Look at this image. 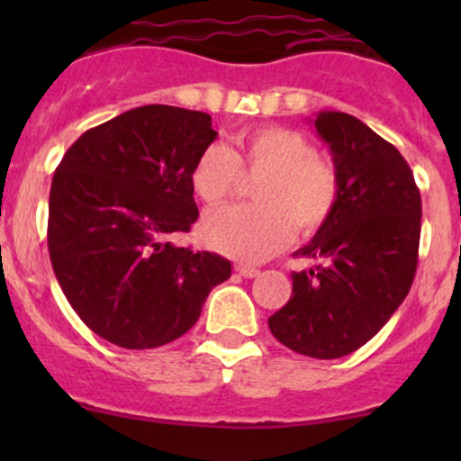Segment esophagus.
Returning <instances> with one entry per match:
<instances>
[{"label":"esophagus","instance_id":"1","mask_svg":"<svg viewBox=\"0 0 461 461\" xmlns=\"http://www.w3.org/2000/svg\"><path fill=\"white\" fill-rule=\"evenodd\" d=\"M234 269L240 274V276H245V278H254V276H258V274H260V269L252 267V265H245V263H239Z\"/></svg>","mask_w":461,"mask_h":461}]
</instances>
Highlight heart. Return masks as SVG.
Wrapping results in <instances>:
<instances>
[{
	"instance_id": "1",
	"label": "heart",
	"mask_w": 461,
	"mask_h": 461,
	"mask_svg": "<svg viewBox=\"0 0 461 461\" xmlns=\"http://www.w3.org/2000/svg\"><path fill=\"white\" fill-rule=\"evenodd\" d=\"M240 169L265 174L257 185L258 204H239L209 213L201 225L207 248L240 260H263L285 248L294 234H312L332 216L341 194L339 171L319 156L296 129L263 124L225 144H209L192 167V189L207 207L231 196Z\"/></svg>"
}]
</instances>
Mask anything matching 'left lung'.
Here are the masks:
<instances>
[{
	"instance_id": "left-lung-1",
	"label": "left lung",
	"mask_w": 461,
	"mask_h": 461,
	"mask_svg": "<svg viewBox=\"0 0 461 461\" xmlns=\"http://www.w3.org/2000/svg\"><path fill=\"white\" fill-rule=\"evenodd\" d=\"M319 136L341 180L337 207L296 257L292 296L267 319L274 337L299 355L339 359L388 323L411 292L421 234V196L402 153L355 115L321 111Z\"/></svg>"
}]
</instances>
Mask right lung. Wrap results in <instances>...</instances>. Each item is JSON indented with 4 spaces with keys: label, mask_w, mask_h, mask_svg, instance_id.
Returning a JSON list of instances; mask_svg holds the SVG:
<instances>
[{
    "label": "right lung",
    "mask_w": 461,
    "mask_h": 461,
    "mask_svg": "<svg viewBox=\"0 0 461 461\" xmlns=\"http://www.w3.org/2000/svg\"><path fill=\"white\" fill-rule=\"evenodd\" d=\"M212 115L147 104L82 133L50 183L49 254L71 308L97 337L149 350L183 337L231 276L213 252L176 248L198 218L192 167Z\"/></svg>",
    "instance_id": "obj_1"
}]
</instances>
